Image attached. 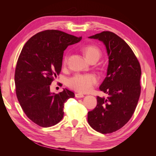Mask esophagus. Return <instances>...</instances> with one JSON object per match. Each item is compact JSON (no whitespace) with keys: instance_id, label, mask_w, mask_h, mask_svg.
<instances>
[{"instance_id":"1","label":"esophagus","mask_w":156,"mask_h":156,"mask_svg":"<svg viewBox=\"0 0 156 156\" xmlns=\"http://www.w3.org/2000/svg\"><path fill=\"white\" fill-rule=\"evenodd\" d=\"M75 97H76V98H82V97H84V94H83L77 93V94H75Z\"/></svg>"}]
</instances>
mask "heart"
I'll return each instance as SVG.
<instances>
[{"label": "heart", "instance_id": "heart-1", "mask_svg": "<svg viewBox=\"0 0 156 156\" xmlns=\"http://www.w3.org/2000/svg\"><path fill=\"white\" fill-rule=\"evenodd\" d=\"M82 51L89 62L97 61L101 55V50L98 46L93 44L84 45ZM68 55L66 54L63 59V65L67 64ZM98 78L94 74H77L68 80L69 87L80 92L90 91L94 86L97 83Z\"/></svg>", "mask_w": 156, "mask_h": 156}]
</instances>
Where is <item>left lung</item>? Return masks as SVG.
<instances>
[{"label": "left lung", "instance_id": "obj_1", "mask_svg": "<svg viewBox=\"0 0 156 156\" xmlns=\"http://www.w3.org/2000/svg\"><path fill=\"white\" fill-rule=\"evenodd\" d=\"M102 41L108 56L107 74L99 89L107 98L97 97V105L88 112V122L99 133L119 130L134 113L141 93V66L131 48L111 31L89 37Z\"/></svg>", "mask_w": 156, "mask_h": 156}]
</instances>
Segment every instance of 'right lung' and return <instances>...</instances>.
I'll use <instances>...</instances> for the list:
<instances>
[{
  "label": "right lung",
  "instance_id": "right-lung-1",
  "mask_svg": "<svg viewBox=\"0 0 156 156\" xmlns=\"http://www.w3.org/2000/svg\"><path fill=\"white\" fill-rule=\"evenodd\" d=\"M81 39L52 29L35 34L23 46L15 68L16 94L25 115L39 126L58 123L64 117V103L75 97L66 88L51 93L50 84L61 72L64 51Z\"/></svg>",
  "mask_w": 156,
  "mask_h": 156
}]
</instances>
